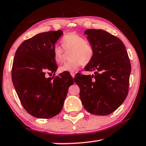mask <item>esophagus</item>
Wrapping results in <instances>:
<instances>
[{
  "label": "esophagus",
  "instance_id": "34e87169",
  "mask_svg": "<svg viewBox=\"0 0 146 146\" xmlns=\"http://www.w3.org/2000/svg\"><path fill=\"white\" fill-rule=\"evenodd\" d=\"M71 76H72V77H73V78H74V77H75V73H74V72H71Z\"/></svg>",
  "mask_w": 146,
  "mask_h": 146
}]
</instances>
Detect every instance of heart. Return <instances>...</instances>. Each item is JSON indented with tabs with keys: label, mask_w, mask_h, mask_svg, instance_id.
Instances as JSON below:
<instances>
[{
	"label": "heart",
	"mask_w": 146,
	"mask_h": 146,
	"mask_svg": "<svg viewBox=\"0 0 146 146\" xmlns=\"http://www.w3.org/2000/svg\"><path fill=\"white\" fill-rule=\"evenodd\" d=\"M61 42L65 51H71V59L59 68L60 72H74L82 64L86 65L92 60L95 54L93 46L80 34L76 32L66 34ZM63 49L59 46L53 48V58L56 63H61L64 60Z\"/></svg>",
	"instance_id": "obj_1"
}]
</instances>
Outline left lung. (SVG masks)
Listing matches in <instances>:
<instances>
[{
    "mask_svg": "<svg viewBox=\"0 0 146 146\" xmlns=\"http://www.w3.org/2000/svg\"><path fill=\"white\" fill-rule=\"evenodd\" d=\"M84 33L95 54L86 71L95 75L79 74L74 78L80 88L85 110L95 115L112 113L126 98L129 91L131 63L122 40L102 29H90Z\"/></svg>",
    "mask_w": 146,
    "mask_h": 146,
    "instance_id": "obj_1",
    "label": "left lung"
}]
</instances>
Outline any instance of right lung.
<instances>
[{"instance_id":"right-lung-1","label":"right lung","mask_w":146,"mask_h":146,"mask_svg":"<svg viewBox=\"0 0 146 146\" xmlns=\"http://www.w3.org/2000/svg\"><path fill=\"white\" fill-rule=\"evenodd\" d=\"M62 31H49L24 41L17 49L11 70L12 82L21 104L29 115L52 118L63 108L73 78L68 72L55 76L57 66L53 50ZM46 72L53 73L46 78Z\"/></svg>"}]
</instances>
